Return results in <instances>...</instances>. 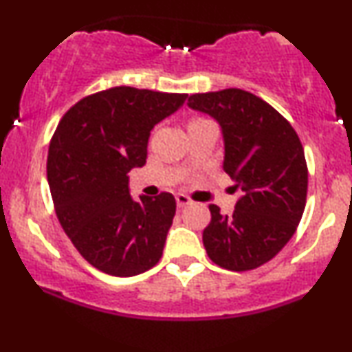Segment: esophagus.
Listing matches in <instances>:
<instances>
[{"instance_id": "34e87169", "label": "esophagus", "mask_w": 352, "mask_h": 352, "mask_svg": "<svg viewBox=\"0 0 352 352\" xmlns=\"http://www.w3.org/2000/svg\"><path fill=\"white\" fill-rule=\"evenodd\" d=\"M175 200H177V206H179V208H182V206H185V205H188V203H192V200H190L187 195H184V193L177 195Z\"/></svg>"}]
</instances>
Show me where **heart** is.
<instances>
[{
    "label": "heart",
    "mask_w": 352,
    "mask_h": 352,
    "mask_svg": "<svg viewBox=\"0 0 352 352\" xmlns=\"http://www.w3.org/2000/svg\"><path fill=\"white\" fill-rule=\"evenodd\" d=\"M192 121H195V120H192ZM192 121H190V122H192Z\"/></svg>",
    "instance_id": "b5f03b06"
}]
</instances>
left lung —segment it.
Segmentation results:
<instances>
[{"label": "left lung", "mask_w": 352, "mask_h": 352, "mask_svg": "<svg viewBox=\"0 0 352 352\" xmlns=\"http://www.w3.org/2000/svg\"><path fill=\"white\" fill-rule=\"evenodd\" d=\"M187 104L219 122L223 168L243 192L232 214L210 205L206 254L234 272L261 267L289 243L307 203L308 168L298 134L277 109L239 88L195 93Z\"/></svg>", "instance_id": "1"}]
</instances>
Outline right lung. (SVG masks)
<instances>
[{
  "instance_id": "add662e5",
  "label": "right lung",
  "mask_w": 352,
  "mask_h": 352,
  "mask_svg": "<svg viewBox=\"0 0 352 352\" xmlns=\"http://www.w3.org/2000/svg\"><path fill=\"white\" fill-rule=\"evenodd\" d=\"M187 96L133 87L93 93L63 114L50 139L55 213L75 249L101 272L133 277L162 257L175 198L162 192L134 201L128 172L146 164L152 128Z\"/></svg>"
}]
</instances>
